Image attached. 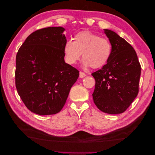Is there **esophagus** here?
Instances as JSON below:
<instances>
[{"label":"esophagus","instance_id":"obj_1","mask_svg":"<svg viewBox=\"0 0 155 155\" xmlns=\"http://www.w3.org/2000/svg\"><path fill=\"white\" fill-rule=\"evenodd\" d=\"M85 76H86V74H85V73H84V72H79V77H80L81 78H84Z\"/></svg>","mask_w":155,"mask_h":155}]
</instances>
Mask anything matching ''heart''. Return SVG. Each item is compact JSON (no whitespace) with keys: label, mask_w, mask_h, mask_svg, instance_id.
Instances as JSON below:
<instances>
[{"label":"heart","mask_w":155,"mask_h":155,"mask_svg":"<svg viewBox=\"0 0 155 155\" xmlns=\"http://www.w3.org/2000/svg\"><path fill=\"white\" fill-rule=\"evenodd\" d=\"M73 39L67 41L64 46L65 58L69 64L76 63L81 54L85 66L92 68L102 67L109 61L112 47L107 39L91 31H82L77 33Z\"/></svg>","instance_id":"heart-1"}]
</instances>
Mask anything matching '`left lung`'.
<instances>
[{
	"label": "left lung",
	"instance_id": "left-lung-1",
	"mask_svg": "<svg viewBox=\"0 0 155 155\" xmlns=\"http://www.w3.org/2000/svg\"><path fill=\"white\" fill-rule=\"evenodd\" d=\"M104 30L112 50L107 64L92 74L96 81L93 100L101 111L120 114L138 95L141 66L132 46L114 31Z\"/></svg>",
	"mask_w": 155,
	"mask_h": 155
}]
</instances>
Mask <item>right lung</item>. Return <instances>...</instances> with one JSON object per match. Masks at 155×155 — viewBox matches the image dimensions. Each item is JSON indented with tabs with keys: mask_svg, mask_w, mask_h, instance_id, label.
<instances>
[{
	"mask_svg": "<svg viewBox=\"0 0 155 155\" xmlns=\"http://www.w3.org/2000/svg\"><path fill=\"white\" fill-rule=\"evenodd\" d=\"M64 28H45L33 32L16 55L15 86L31 112L57 114L66 103L79 71L64 62Z\"/></svg>",
	"mask_w": 155,
	"mask_h": 155,
	"instance_id": "1",
	"label": "right lung"
}]
</instances>
